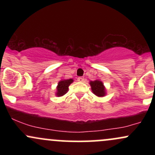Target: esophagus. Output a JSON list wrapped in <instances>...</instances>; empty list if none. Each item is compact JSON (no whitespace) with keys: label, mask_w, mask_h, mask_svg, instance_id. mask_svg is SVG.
<instances>
[{"label":"esophagus","mask_w":155,"mask_h":155,"mask_svg":"<svg viewBox=\"0 0 155 155\" xmlns=\"http://www.w3.org/2000/svg\"><path fill=\"white\" fill-rule=\"evenodd\" d=\"M77 80L79 81H81V82H82V81H84V78L82 77V76H80V77H78Z\"/></svg>","instance_id":"34e87169"}]
</instances>
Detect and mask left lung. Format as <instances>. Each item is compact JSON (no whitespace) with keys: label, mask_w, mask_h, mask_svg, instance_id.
<instances>
[{"label":"left lung","mask_w":155,"mask_h":155,"mask_svg":"<svg viewBox=\"0 0 155 155\" xmlns=\"http://www.w3.org/2000/svg\"><path fill=\"white\" fill-rule=\"evenodd\" d=\"M90 84L91 85L92 91L95 95L98 96V97H103L105 95L106 91H105L104 84L102 83V81H99V80H95V81H90Z\"/></svg>","instance_id":"8db88e82"}]
</instances>
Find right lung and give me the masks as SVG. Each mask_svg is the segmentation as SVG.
<instances>
[{
  "mask_svg": "<svg viewBox=\"0 0 155 155\" xmlns=\"http://www.w3.org/2000/svg\"><path fill=\"white\" fill-rule=\"evenodd\" d=\"M73 82V79H69L66 80H62L58 83V86L57 87L58 92H57V95L58 96H63L65 95L68 92V90L69 85Z\"/></svg>",
  "mask_w": 155,
  "mask_h": 155,
  "instance_id": "obj_1",
  "label": "right lung"
}]
</instances>
